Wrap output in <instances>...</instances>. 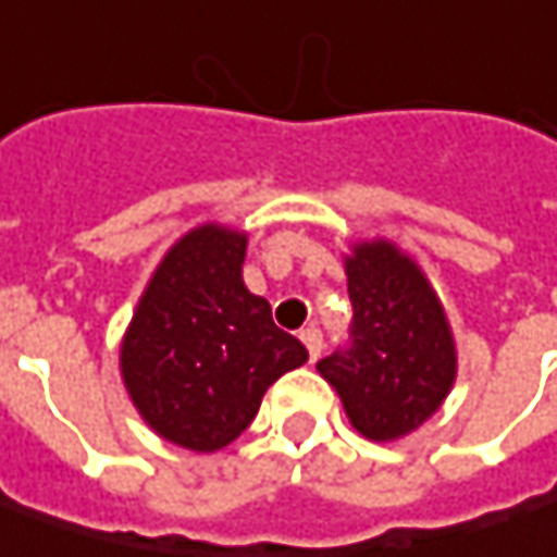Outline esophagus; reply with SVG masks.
Listing matches in <instances>:
<instances>
[{
  "label": "esophagus",
  "mask_w": 557,
  "mask_h": 557,
  "mask_svg": "<svg viewBox=\"0 0 557 557\" xmlns=\"http://www.w3.org/2000/svg\"><path fill=\"white\" fill-rule=\"evenodd\" d=\"M299 337H302V344H306V349H309V359L314 362V359L321 356V349H324V334H321L318 327H306Z\"/></svg>",
  "instance_id": "34e87169"
}]
</instances>
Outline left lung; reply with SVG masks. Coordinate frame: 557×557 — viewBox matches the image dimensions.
I'll use <instances>...</instances> for the list:
<instances>
[{
    "instance_id": "8db88e82",
    "label": "left lung",
    "mask_w": 557,
    "mask_h": 557,
    "mask_svg": "<svg viewBox=\"0 0 557 557\" xmlns=\"http://www.w3.org/2000/svg\"><path fill=\"white\" fill-rule=\"evenodd\" d=\"M349 341L318 362L349 422L372 442L419 429L447 397L457 356L442 302L422 271L387 243L346 258Z\"/></svg>"
}]
</instances>
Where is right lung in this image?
<instances>
[{
	"instance_id": "obj_1",
	"label": "right lung",
	"mask_w": 557,
	"mask_h": 557,
	"mask_svg": "<svg viewBox=\"0 0 557 557\" xmlns=\"http://www.w3.org/2000/svg\"><path fill=\"white\" fill-rule=\"evenodd\" d=\"M246 236L201 226L170 248L122 344V377L150 429L188 450H220L264 391L309 349L280 331L243 283Z\"/></svg>"
}]
</instances>
